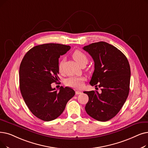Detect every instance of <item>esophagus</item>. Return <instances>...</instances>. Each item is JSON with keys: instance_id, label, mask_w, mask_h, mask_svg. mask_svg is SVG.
Returning <instances> with one entry per match:
<instances>
[{"instance_id": "esophagus-1", "label": "esophagus", "mask_w": 148, "mask_h": 148, "mask_svg": "<svg viewBox=\"0 0 148 148\" xmlns=\"http://www.w3.org/2000/svg\"><path fill=\"white\" fill-rule=\"evenodd\" d=\"M81 94H82V92L80 91H75V94H77V95Z\"/></svg>"}]
</instances>
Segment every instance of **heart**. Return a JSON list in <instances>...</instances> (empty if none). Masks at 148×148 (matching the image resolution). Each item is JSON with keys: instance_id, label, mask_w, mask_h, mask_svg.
Wrapping results in <instances>:
<instances>
[{"instance_id": "obj_1", "label": "heart", "mask_w": 148, "mask_h": 148, "mask_svg": "<svg viewBox=\"0 0 148 148\" xmlns=\"http://www.w3.org/2000/svg\"><path fill=\"white\" fill-rule=\"evenodd\" d=\"M72 57L74 60L80 66L83 64H86L88 61V58L86 54L80 50L75 51L73 53ZM63 61H61L59 64V70L60 71H62L63 69ZM85 80V78L82 77L71 76L66 79L65 83L66 86L69 87L79 89L83 88Z\"/></svg>"}]
</instances>
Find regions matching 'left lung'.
Wrapping results in <instances>:
<instances>
[{"label":"left lung","instance_id":"obj_1","mask_svg":"<svg viewBox=\"0 0 148 148\" xmlns=\"http://www.w3.org/2000/svg\"><path fill=\"white\" fill-rule=\"evenodd\" d=\"M83 49L94 62L90 85L101 88V93L97 91L83 92L89 97L85 111L93 119L106 121L118 114L127 98L131 78L130 63L123 53L105 42L93 43Z\"/></svg>","mask_w":148,"mask_h":148}]
</instances>
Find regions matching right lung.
I'll use <instances>...</instances> for the list:
<instances>
[{"label":"right lung","instance_id":"1","mask_svg":"<svg viewBox=\"0 0 148 148\" xmlns=\"http://www.w3.org/2000/svg\"><path fill=\"white\" fill-rule=\"evenodd\" d=\"M70 48L59 43L40 45L29 49L21 62L19 85L22 97L30 111L43 121L59 117L75 95L69 87L61 86L59 91L51 87L59 79V57Z\"/></svg>","mask_w":148,"mask_h":148}]
</instances>
